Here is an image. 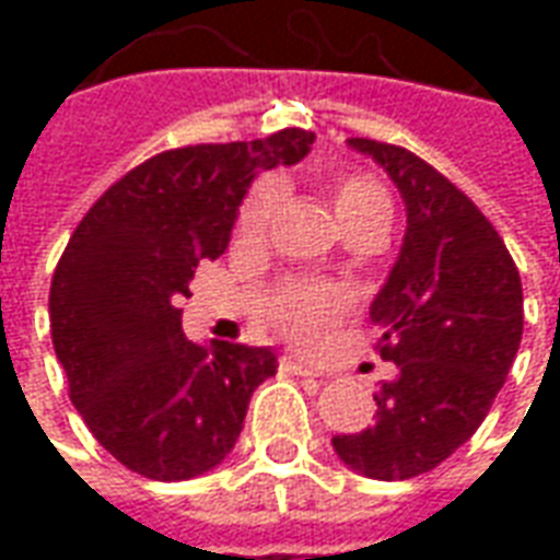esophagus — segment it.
<instances>
[{"label":"esophagus","mask_w":560,"mask_h":560,"mask_svg":"<svg viewBox=\"0 0 560 560\" xmlns=\"http://www.w3.org/2000/svg\"><path fill=\"white\" fill-rule=\"evenodd\" d=\"M281 369L300 377H324L320 369H315V365H308V363H300V360H293V357H284V360H281Z\"/></svg>","instance_id":"34e87169"}]
</instances>
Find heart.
<instances>
[{
    "label": "heart",
    "mask_w": 560,
    "mask_h": 560,
    "mask_svg": "<svg viewBox=\"0 0 560 560\" xmlns=\"http://www.w3.org/2000/svg\"><path fill=\"white\" fill-rule=\"evenodd\" d=\"M281 203V185L276 179L257 183L245 195L240 215H236V233L243 240H260L267 233L269 221ZM332 209L341 221L345 233L375 231L387 233L393 221V200H389L384 183H377L369 173H351L341 176L332 188ZM348 308V296L339 288L327 284H293L269 305L267 315L279 324V329L303 348H315L327 339L329 329L339 324V317Z\"/></svg>",
    "instance_id": "heart-1"
}]
</instances>
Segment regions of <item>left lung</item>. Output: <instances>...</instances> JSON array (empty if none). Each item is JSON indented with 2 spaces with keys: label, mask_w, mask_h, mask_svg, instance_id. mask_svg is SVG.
<instances>
[{
  "label": "left lung",
  "mask_w": 560,
  "mask_h": 560,
  "mask_svg": "<svg viewBox=\"0 0 560 560\" xmlns=\"http://www.w3.org/2000/svg\"><path fill=\"white\" fill-rule=\"evenodd\" d=\"M348 143L389 173L408 231L372 303L377 353L399 372L381 384L375 422L332 446L372 480H411L453 456L504 387L522 341V279L492 221L444 173L405 147Z\"/></svg>",
  "instance_id": "8db88e82"
}]
</instances>
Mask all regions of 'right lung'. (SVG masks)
Segmentation results:
<instances>
[{"mask_svg": "<svg viewBox=\"0 0 560 560\" xmlns=\"http://www.w3.org/2000/svg\"><path fill=\"white\" fill-rule=\"evenodd\" d=\"M305 128L264 140L167 149L104 191L71 233L50 281L56 360L95 441L149 480L212 470L243 432L276 353L233 341L195 345L179 300L200 260L231 243L257 171L296 164Z\"/></svg>", "mask_w": 560, "mask_h": 560, "instance_id": "add662e5", "label": "right lung"}]
</instances>
